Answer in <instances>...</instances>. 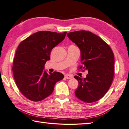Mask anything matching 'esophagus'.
I'll return each mask as SVG.
<instances>
[{
	"label": "esophagus",
	"mask_w": 129,
	"mask_h": 129,
	"mask_svg": "<svg viewBox=\"0 0 129 129\" xmlns=\"http://www.w3.org/2000/svg\"><path fill=\"white\" fill-rule=\"evenodd\" d=\"M65 78L66 79H70L73 78V76L71 75H69V74H66V75H65Z\"/></svg>",
	"instance_id": "1"
}]
</instances>
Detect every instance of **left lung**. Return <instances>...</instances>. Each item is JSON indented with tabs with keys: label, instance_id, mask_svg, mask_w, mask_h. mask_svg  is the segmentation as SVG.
<instances>
[{
	"label": "left lung",
	"instance_id": "obj_1",
	"mask_svg": "<svg viewBox=\"0 0 129 129\" xmlns=\"http://www.w3.org/2000/svg\"><path fill=\"white\" fill-rule=\"evenodd\" d=\"M67 36L80 50L83 66L79 69L88 72L85 78L74 76L79 83L75 91L76 96L87 103L99 100L108 92L113 80V51L100 37L89 31L70 32Z\"/></svg>",
	"mask_w": 129,
	"mask_h": 129
}]
</instances>
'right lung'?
Wrapping results in <instances>:
<instances>
[{
  "label": "right lung",
  "mask_w": 129,
  "mask_h": 129,
  "mask_svg": "<svg viewBox=\"0 0 129 129\" xmlns=\"http://www.w3.org/2000/svg\"><path fill=\"white\" fill-rule=\"evenodd\" d=\"M67 32L40 31L22 41L18 46L12 68L14 78L24 96L33 101L43 100L51 95L56 82L64 75L44 70L55 46L64 39Z\"/></svg>",
  "instance_id": "obj_1"
}]
</instances>
